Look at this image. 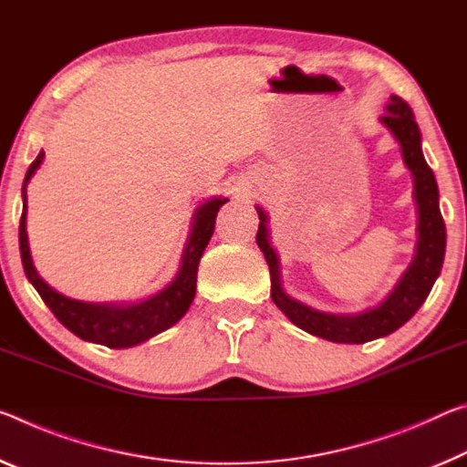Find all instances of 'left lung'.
Masks as SVG:
<instances>
[{
	"label": "left lung",
	"mask_w": 467,
	"mask_h": 467,
	"mask_svg": "<svg viewBox=\"0 0 467 467\" xmlns=\"http://www.w3.org/2000/svg\"><path fill=\"white\" fill-rule=\"evenodd\" d=\"M379 120L401 147L403 161L413 179V202H416L418 213V239L411 262L399 276L393 291L379 306L358 314H330L291 297L283 286L280 260L270 243L268 213L260 205H255L257 216H260L255 241L270 268L272 301L295 327L314 337L332 340V343L361 345L401 328L426 301L428 293L432 291L436 278H439L442 260H445L447 231L439 207V187H436L434 172L421 153V132L418 122L413 120L411 108L401 98L390 95Z\"/></svg>",
	"instance_id": "left-lung-1"
}]
</instances>
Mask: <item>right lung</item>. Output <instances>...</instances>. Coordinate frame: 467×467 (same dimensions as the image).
<instances>
[{"mask_svg":"<svg viewBox=\"0 0 467 467\" xmlns=\"http://www.w3.org/2000/svg\"><path fill=\"white\" fill-rule=\"evenodd\" d=\"M43 158H46V151L41 150L33 164L28 166L25 182H22V218L18 228V243L28 283L36 288V293L41 295L46 306L78 338L109 347V349H129V347L145 343V340L174 327L189 312L191 303L195 299L199 262H202L203 251L213 234V224H216L220 207L228 199L212 197L205 199L202 205H197L181 254L179 270H176L174 278L164 288H160L158 293H153L151 297L139 301H78L57 293L56 288H51L39 276L33 264L31 247H28L26 187L33 174L39 170Z\"/></svg>","mask_w":467,"mask_h":467,"instance_id":"right-lung-1","label":"right lung"}]
</instances>
